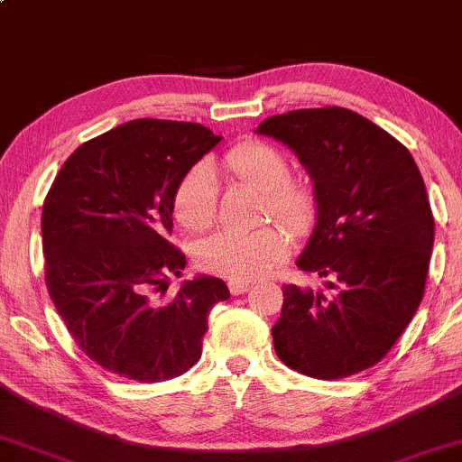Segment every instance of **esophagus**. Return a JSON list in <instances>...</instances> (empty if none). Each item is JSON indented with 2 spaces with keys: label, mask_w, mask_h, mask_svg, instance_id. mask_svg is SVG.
<instances>
[{
  "label": "esophagus",
  "mask_w": 462,
  "mask_h": 462,
  "mask_svg": "<svg viewBox=\"0 0 462 462\" xmlns=\"http://www.w3.org/2000/svg\"><path fill=\"white\" fill-rule=\"evenodd\" d=\"M227 289H230L232 295H243L249 289V282L247 280H230V282H227Z\"/></svg>",
  "instance_id": "esophagus-1"
}]
</instances>
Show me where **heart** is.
I'll return each instance as SVG.
<instances>
[{"label":"heart","instance_id":"heart-1","mask_svg":"<svg viewBox=\"0 0 462 462\" xmlns=\"http://www.w3.org/2000/svg\"><path fill=\"white\" fill-rule=\"evenodd\" d=\"M221 167L263 193V213L291 232L309 227L315 198L306 184L291 180V164L278 147L264 141H243L226 152ZM176 221L189 232H204L217 219V178L210 164L190 167L173 198ZM286 252L282 230L263 226L249 232L224 230L204 238L195 249V263L204 272L230 280H254L273 267Z\"/></svg>","mask_w":462,"mask_h":462}]
</instances>
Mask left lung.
Returning <instances> with one entry per match:
<instances>
[{
    "mask_svg": "<svg viewBox=\"0 0 462 462\" xmlns=\"http://www.w3.org/2000/svg\"><path fill=\"white\" fill-rule=\"evenodd\" d=\"M256 132L295 152L317 201L298 267L323 278V289L282 286L275 354L317 380L374 367L426 289L434 219L421 173L389 132L338 106L273 115Z\"/></svg>",
    "mask_w": 462,
    "mask_h": 462,
    "instance_id": "8db88e82",
    "label": "left lung"
}]
</instances>
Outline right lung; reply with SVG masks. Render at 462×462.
I'll return each mask as SVG.
<instances>
[{
	"instance_id": "1",
	"label": "right lung",
	"mask_w": 462,
	"mask_h": 462,
	"mask_svg": "<svg viewBox=\"0 0 462 462\" xmlns=\"http://www.w3.org/2000/svg\"><path fill=\"white\" fill-rule=\"evenodd\" d=\"M221 136L187 121L134 119L82 143L43 204L45 282L73 341L106 371L161 383L201 356L208 312L230 298L198 275L158 301L187 258L167 241L184 173Z\"/></svg>"
}]
</instances>
